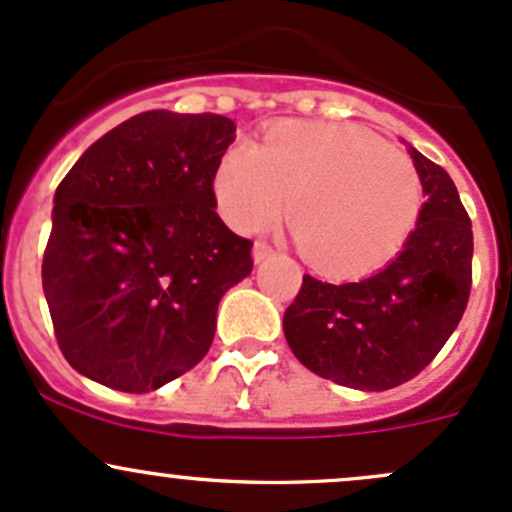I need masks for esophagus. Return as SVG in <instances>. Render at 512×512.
<instances>
[{
    "mask_svg": "<svg viewBox=\"0 0 512 512\" xmlns=\"http://www.w3.org/2000/svg\"><path fill=\"white\" fill-rule=\"evenodd\" d=\"M272 247L267 245L265 240H260V242H255V250H252V255H255V262H265L267 257H272Z\"/></svg>",
    "mask_w": 512,
    "mask_h": 512,
    "instance_id": "1",
    "label": "esophagus"
}]
</instances>
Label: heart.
Masks as SVG:
<instances>
[{
  "label": "heart",
  "instance_id": "heart-1",
  "mask_svg": "<svg viewBox=\"0 0 512 512\" xmlns=\"http://www.w3.org/2000/svg\"><path fill=\"white\" fill-rule=\"evenodd\" d=\"M213 188L223 218L240 232L272 223L292 195L294 240L332 275H361L389 262L423 205L414 160L352 123H277L262 146L227 148Z\"/></svg>",
  "mask_w": 512,
  "mask_h": 512
}]
</instances>
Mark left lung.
I'll use <instances>...</instances> for the list:
<instances>
[{"label": "left lung", "mask_w": 512, "mask_h": 512, "mask_svg": "<svg viewBox=\"0 0 512 512\" xmlns=\"http://www.w3.org/2000/svg\"><path fill=\"white\" fill-rule=\"evenodd\" d=\"M428 200L394 262L359 282L302 277L285 312V337L314 374L384 391L421 374L466 312L473 230L451 175L409 148Z\"/></svg>", "instance_id": "1"}]
</instances>
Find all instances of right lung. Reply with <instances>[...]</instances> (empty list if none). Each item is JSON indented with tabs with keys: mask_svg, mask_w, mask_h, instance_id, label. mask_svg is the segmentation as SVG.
<instances>
[{
	"mask_svg": "<svg viewBox=\"0 0 512 512\" xmlns=\"http://www.w3.org/2000/svg\"><path fill=\"white\" fill-rule=\"evenodd\" d=\"M232 141L235 121L218 113L146 111L61 180L41 285L76 371L146 394L208 354L220 299L252 272V240L215 213Z\"/></svg>",
	"mask_w": 512,
	"mask_h": 512,
	"instance_id": "1",
	"label": "right lung"
}]
</instances>
